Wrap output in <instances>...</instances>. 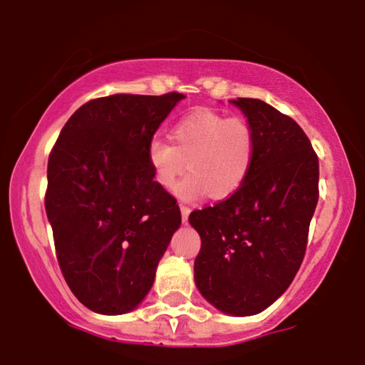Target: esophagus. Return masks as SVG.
<instances>
[{
  "mask_svg": "<svg viewBox=\"0 0 365 365\" xmlns=\"http://www.w3.org/2000/svg\"><path fill=\"white\" fill-rule=\"evenodd\" d=\"M180 212H182V220H183V224H185L187 220H188V215H190V209H188L187 205H180Z\"/></svg>",
  "mask_w": 365,
  "mask_h": 365,
  "instance_id": "34e87169",
  "label": "esophagus"
}]
</instances>
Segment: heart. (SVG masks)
<instances>
[{"label":"heart","instance_id":"b5f03b06","mask_svg":"<svg viewBox=\"0 0 365 365\" xmlns=\"http://www.w3.org/2000/svg\"><path fill=\"white\" fill-rule=\"evenodd\" d=\"M170 140L153 138L146 160L163 190L173 188L188 161L190 173L175 187L180 200H197L207 192L215 200L230 197L244 185L255 161L256 135L251 124L210 109L180 119Z\"/></svg>","mask_w":365,"mask_h":365}]
</instances>
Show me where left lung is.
<instances>
[{"mask_svg": "<svg viewBox=\"0 0 365 365\" xmlns=\"http://www.w3.org/2000/svg\"><path fill=\"white\" fill-rule=\"evenodd\" d=\"M230 103L255 129V161L236 193L188 217L202 239L193 278L217 310L251 317L273 305L302 266L318 202V158L303 129L273 106Z\"/></svg>", "mask_w": 365, "mask_h": 365, "instance_id": "1", "label": "left lung"}]
</instances>
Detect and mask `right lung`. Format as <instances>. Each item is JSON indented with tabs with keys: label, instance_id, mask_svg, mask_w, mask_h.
Returning <instances> with one entry per match:
<instances>
[{
	"label": "right lung",
	"instance_id": "obj_1",
	"mask_svg": "<svg viewBox=\"0 0 365 365\" xmlns=\"http://www.w3.org/2000/svg\"><path fill=\"white\" fill-rule=\"evenodd\" d=\"M185 96L114 94L81 106L48 156L45 210L68 288L101 315H123L151 289L182 224L153 180L146 148Z\"/></svg>",
	"mask_w": 365,
	"mask_h": 365
}]
</instances>
